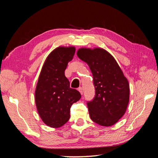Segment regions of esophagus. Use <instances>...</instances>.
Listing matches in <instances>:
<instances>
[{
	"instance_id": "obj_1",
	"label": "esophagus",
	"mask_w": 158,
	"mask_h": 158,
	"mask_svg": "<svg viewBox=\"0 0 158 158\" xmlns=\"http://www.w3.org/2000/svg\"><path fill=\"white\" fill-rule=\"evenodd\" d=\"M79 92H80V93L81 94H83V89H82V87H80V88H78V89Z\"/></svg>"
}]
</instances>
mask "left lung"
<instances>
[{
  "mask_svg": "<svg viewBox=\"0 0 158 158\" xmlns=\"http://www.w3.org/2000/svg\"><path fill=\"white\" fill-rule=\"evenodd\" d=\"M79 58L92 71L95 96L87 102L90 118L99 125L115 124L125 114L129 102L127 79L113 56L103 49L82 48Z\"/></svg>",
  "mask_w": 158,
  "mask_h": 158,
  "instance_id": "left-lung-1",
  "label": "left lung"
}]
</instances>
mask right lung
I'll return each mask as SVG.
<instances>
[{"mask_svg": "<svg viewBox=\"0 0 158 158\" xmlns=\"http://www.w3.org/2000/svg\"><path fill=\"white\" fill-rule=\"evenodd\" d=\"M75 48L58 47L47 56L43 66L35 89V103L42 121L47 126L58 128L70 118V107L81 94L70 88L64 70L73 60Z\"/></svg>", "mask_w": 158, "mask_h": 158, "instance_id": "right-lung-1", "label": "right lung"}]
</instances>
